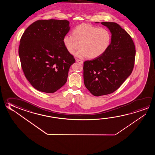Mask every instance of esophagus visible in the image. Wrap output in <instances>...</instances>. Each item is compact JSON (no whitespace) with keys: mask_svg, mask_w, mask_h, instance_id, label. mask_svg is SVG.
Masks as SVG:
<instances>
[{"mask_svg":"<svg viewBox=\"0 0 155 155\" xmlns=\"http://www.w3.org/2000/svg\"><path fill=\"white\" fill-rule=\"evenodd\" d=\"M76 61H77V62H78V63H83V61L82 60H81V59H76Z\"/></svg>","mask_w":155,"mask_h":155,"instance_id":"esophagus-1","label":"esophagus"}]
</instances>
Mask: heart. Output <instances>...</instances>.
<instances>
[{
	"mask_svg": "<svg viewBox=\"0 0 155 155\" xmlns=\"http://www.w3.org/2000/svg\"><path fill=\"white\" fill-rule=\"evenodd\" d=\"M111 36L109 31L83 23L74 28L72 35L67 34L63 38V43L71 54L81 48L76 53L79 58L90 57L95 58L102 55L109 47Z\"/></svg>",
	"mask_w": 155,
	"mask_h": 155,
	"instance_id": "1",
	"label": "heart"
}]
</instances>
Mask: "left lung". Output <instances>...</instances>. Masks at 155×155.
<instances>
[{"label": "left lung", "instance_id": "1", "mask_svg": "<svg viewBox=\"0 0 155 155\" xmlns=\"http://www.w3.org/2000/svg\"><path fill=\"white\" fill-rule=\"evenodd\" d=\"M111 33V42L102 55L84 62L85 86L94 96L111 94L132 73L136 56L129 34L114 22H102Z\"/></svg>", "mask_w": 155, "mask_h": 155}]
</instances>
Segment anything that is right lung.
<instances>
[{"label":"right lung","mask_w":155,"mask_h":155,"mask_svg":"<svg viewBox=\"0 0 155 155\" xmlns=\"http://www.w3.org/2000/svg\"><path fill=\"white\" fill-rule=\"evenodd\" d=\"M69 30L66 20H38L21 37L18 52L21 68L39 91L53 93L66 83L70 67L76 61L63 43Z\"/></svg>","instance_id":"obj_1"}]
</instances>
